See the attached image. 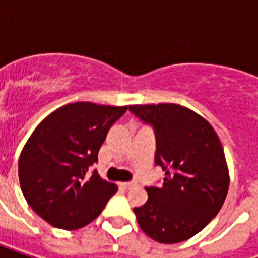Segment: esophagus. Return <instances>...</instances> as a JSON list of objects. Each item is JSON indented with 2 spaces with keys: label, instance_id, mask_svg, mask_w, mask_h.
Listing matches in <instances>:
<instances>
[{
  "label": "esophagus",
  "instance_id": "1",
  "mask_svg": "<svg viewBox=\"0 0 258 258\" xmlns=\"http://www.w3.org/2000/svg\"><path fill=\"white\" fill-rule=\"evenodd\" d=\"M133 186H135V183H134V182H121L120 183V187L125 188V190H127V188H131Z\"/></svg>",
  "mask_w": 258,
  "mask_h": 258
}]
</instances>
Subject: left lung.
<instances>
[{"mask_svg": "<svg viewBox=\"0 0 258 258\" xmlns=\"http://www.w3.org/2000/svg\"><path fill=\"white\" fill-rule=\"evenodd\" d=\"M130 112L155 134V166L163 182L146 187L149 200L134 208L138 224L153 240L176 244L200 233L222 208L229 172L213 127L178 104L131 105Z\"/></svg>", "mask_w": 258, "mask_h": 258, "instance_id": "left-lung-1", "label": "left lung"}]
</instances>
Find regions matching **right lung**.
Listing matches in <instances>:
<instances>
[{
    "instance_id": "obj_1",
    "label": "right lung",
    "mask_w": 258,
    "mask_h": 258,
    "mask_svg": "<svg viewBox=\"0 0 258 258\" xmlns=\"http://www.w3.org/2000/svg\"><path fill=\"white\" fill-rule=\"evenodd\" d=\"M127 107L87 101L56 109L37 125L22 149L18 176L36 214L54 228L76 230L99 217L117 186L101 179L97 154Z\"/></svg>"
}]
</instances>
